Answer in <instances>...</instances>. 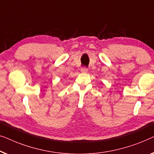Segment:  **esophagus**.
I'll return each instance as SVG.
<instances>
[{
  "label": "esophagus",
  "instance_id": "esophagus-1",
  "mask_svg": "<svg viewBox=\"0 0 154 154\" xmlns=\"http://www.w3.org/2000/svg\"><path fill=\"white\" fill-rule=\"evenodd\" d=\"M81 72L82 73H86V72H88V69L86 68H85V67H84V68H82L81 69Z\"/></svg>",
  "mask_w": 154,
  "mask_h": 154
}]
</instances>
